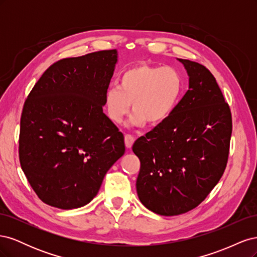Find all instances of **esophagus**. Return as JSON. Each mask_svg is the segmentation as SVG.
I'll list each match as a JSON object with an SVG mask.
<instances>
[{
	"instance_id": "esophagus-1",
	"label": "esophagus",
	"mask_w": 257,
	"mask_h": 257,
	"mask_svg": "<svg viewBox=\"0 0 257 257\" xmlns=\"http://www.w3.org/2000/svg\"><path fill=\"white\" fill-rule=\"evenodd\" d=\"M124 142H125V146L127 149H130V148H132V146H133V144L135 142V138L130 134H126L125 136H124Z\"/></svg>"
}]
</instances>
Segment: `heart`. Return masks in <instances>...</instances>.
<instances>
[{"mask_svg":"<svg viewBox=\"0 0 257 257\" xmlns=\"http://www.w3.org/2000/svg\"><path fill=\"white\" fill-rule=\"evenodd\" d=\"M183 88L182 77L172 66L136 64L120 76L119 85L107 89L104 97L106 113L113 123L123 121L131 108L130 124L142 126L165 121L176 108Z\"/></svg>","mask_w":257,"mask_h":257,"instance_id":"1","label":"heart"}]
</instances>
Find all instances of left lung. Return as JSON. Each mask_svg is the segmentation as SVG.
<instances>
[{"label":"left lung","mask_w":257,"mask_h":257,"mask_svg":"<svg viewBox=\"0 0 257 257\" xmlns=\"http://www.w3.org/2000/svg\"><path fill=\"white\" fill-rule=\"evenodd\" d=\"M178 61L188 72L189 90L165 121L133 145L141 161L139 200L166 216L196 208L219 182L232 130L229 106L213 75L197 62Z\"/></svg>","instance_id":"1"}]
</instances>
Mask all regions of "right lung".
<instances>
[{
    "mask_svg": "<svg viewBox=\"0 0 257 257\" xmlns=\"http://www.w3.org/2000/svg\"><path fill=\"white\" fill-rule=\"evenodd\" d=\"M116 62L115 49L62 59L30 92L20 120L19 160L45 204L64 210L89 204L124 154L123 134L103 112Z\"/></svg>",
    "mask_w": 257,
    "mask_h": 257,
    "instance_id": "1",
    "label": "right lung"
}]
</instances>
